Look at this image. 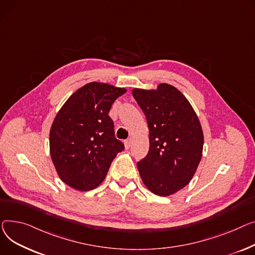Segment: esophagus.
Masks as SVG:
<instances>
[{"instance_id":"esophagus-1","label":"esophagus","mask_w":255,"mask_h":255,"mask_svg":"<svg viewBox=\"0 0 255 255\" xmlns=\"http://www.w3.org/2000/svg\"><path fill=\"white\" fill-rule=\"evenodd\" d=\"M125 146L127 149H128L131 146V139H128L125 141Z\"/></svg>"}]
</instances>
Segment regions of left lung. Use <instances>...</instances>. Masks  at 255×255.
<instances>
[{
    "label": "left lung",
    "instance_id": "1",
    "mask_svg": "<svg viewBox=\"0 0 255 255\" xmlns=\"http://www.w3.org/2000/svg\"><path fill=\"white\" fill-rule=\"evenodd\" d=\"M149 128V151L137 162L144 184L160 197L186 186L202 158L204 136L187 99L170 84L155 91L133 88Z\"/></svg>",
    "mask_w": 255,
    "mask_h": 255
}]
</instances>
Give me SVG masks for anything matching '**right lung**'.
Masks as SVG:
<instances>
[{
	"label": "right lung",
	"mask_w": 255,
	"mask_h": 255,
	"mask_svg": "<svg viewBox=\"0 0 255 255\" xmlns=\"http://www.w3.org/2000/svg\"><path fill=\"white\" fill-rule=\"evenodd\" d=\"M127 92L91 82L75 92L58 111L50 128V155L56 172L69 186L96 188L125 145L117 140L109 116L114 101Z\"/></svg>",
	"instance_id": "right-lung-1"
}]
</instances>
